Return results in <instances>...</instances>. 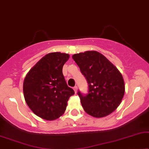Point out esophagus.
<instances>
[{
  "label": "esophagus",
  "mask_w": 149,
  "mask_h": 149,
  "mask_svg": "<svg viewBox=\"0 0 149 149\" xmlns=\"http://www.w3.org/2000/svg\"><path fill=\"white\" fill-rule=\"evenodd\" d=\"M73 90H74V91H75V93H77V90H78V86H75L74 87H73Z\"/></svg>",
  "instance_id": "obj_1"
}]
</instances>
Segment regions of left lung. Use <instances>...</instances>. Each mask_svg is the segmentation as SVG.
<instances>
[{"instance_id": "obj_1", "label": "left lung", "mask_w": 149, "mask_h": 149, "mask_svg": "<svg viewBox=\"0 0 149 149\" xmlns=\"http://www.w3.org/2000/svg\"><path fill=\"white\" fill-rule=\"evenodd\" d=\"M72 58L88 84V93L78 91L85 112L96 118L111 114L119 106L125 94L121 73L98 52L79 53L73 55Z\"/></svg>"}]
</instances>
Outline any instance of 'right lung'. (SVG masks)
Returning a JSON list of instances; mask_svg holds the SVG:
<instances>
[{"label": "right lung", "instance_id": "right-lung-1", "mask_svg": "<svg viewBox=\"0 0 149 149\" xmlns=\"http://www.w3.org/2000/svg\"><path fill=\"white\" fill-rule=\"evenodd\" d=\"M69 58L65 53L52 52L43 56L25 77L24 96L37 116L55 120L66 110L67 101L74 91L67 86L63 67Z\"/></svg>", "mask_w": 149, "mask_h": 149}]
</instances>
